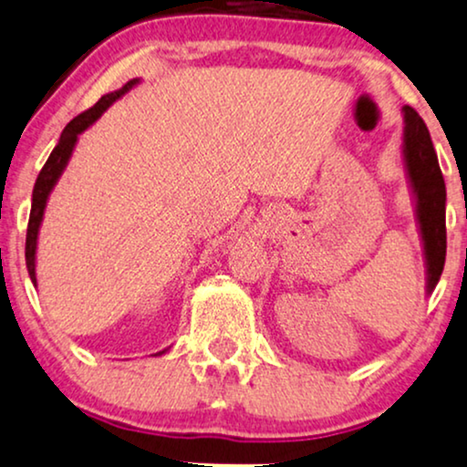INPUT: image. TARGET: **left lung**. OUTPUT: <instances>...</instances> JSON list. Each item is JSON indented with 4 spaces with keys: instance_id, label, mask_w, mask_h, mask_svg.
Wrapping results in <instances>:
<instances>
[{
    "instance_id": "obj_1",
    "label": "left lung",
    "mask_w": 467,
    "mask_h": 467,
    "mask_svg": "<svg viewBox=\"0 0 467 467\" xmlns=\"http://www.w3.org/2000/svg\"><path fill=\"white\" fill-rule=\"evenodd\" d=\"M403 161L414 198L416 222L422 239L427 295L440 282L446 261V185L435 157L433 141L416 109L403 108Z\"/></svg>"
}]
</instances>
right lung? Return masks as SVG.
Returning <instances> with one entry per match:
<instances>
[{
  "label": "right lung",
  "mask_w": 467,
  "mask_h": 467,
  "mask_svg": "<svg viewBox=\"0 0 467 467\" xmlns=\"http://www.w3.org/2000/svg\"><path fill=\"white\" fill-rule=\"evenodd\" d=\"M138 84H140V79L135 77V79L127 81V84L122 86L120 90L103 94V97L99 99L94 108L86 109L84 114L73 118V120H70L67 125V129L62 131L60 141H57L56 149L51 150V155H49V159H47V163L43 165V170H40L36 185H34V192H32V211H29L27 237H26V265H27V274H29V277H32L34 286H36L38 233H40V223H43V217H45L47 200H49L53 187H56V182L60 181L62 172L67 170V165L70 161V155H73V150H75L77 140H79V135L84 133L88 127H92L94 122H97L99 118L103 116V111L108 109L109 105H114L118 99L125 97V94ZM165 351H168V349L159 351V353H155V356H161V353H165Z\"/></svg>",
  "instance_id": "obj_1"
}]
</instances>
